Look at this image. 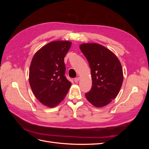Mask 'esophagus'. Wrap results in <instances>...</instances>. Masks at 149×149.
<instances>
[{"mask_svg":"<svg viewBox=\"0 0 149 149\" xmlns=\"http://www.w3.org/2000/svg\"><path fill=\"white\" fill-rule=\"evenodd\" d=\"M79 79H80V78H79V77H78V78H74V81L75 83H78V82L79 81Z\"/></svg>","mask_w":149,"mask_h":149,"instance_id":"1","label":"esophagus"}]
</instances>
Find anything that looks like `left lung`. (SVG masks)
<instances>
[{
    "label": "left lung",
    "mask_w": 149,
    "mask_h": 149,
    "mask_svg": "<svg viewBox=\"0 0 149 149\" xmlns=\"http://www.w3.org/2000/svg\"><path fill=\"white\" fill-rule=\"evenodd\" d=\"M79 48L88 60L91 72L92 88L85 96L94 106H105L118 96L123 84L120 62L114 53L101 45L83 43Z\"/></svg>",
    "instance_id": "1"
}]
</instances>
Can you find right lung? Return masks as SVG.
<instances>
[{
    "mask_svg": "<svg viewBox=\"0 0 149 149\" xmlns=\"http://www.w3.org/2000/svg\"><path fill=\"white\" fill-rule=\"evenodd\" d=\"M71 46L70 41H54L34 55L29 70V83L37 100L48 107L64 100L71 86L65 76L64 58Z\"/></svg>",
    "mask_w": 149,
    "mask_h": 149,
    "instance_id": "right-lung-1",
    "label": "right lung"
}]
</instances>
